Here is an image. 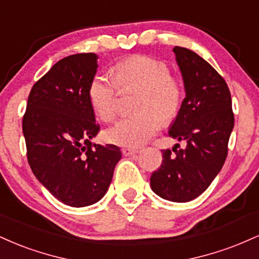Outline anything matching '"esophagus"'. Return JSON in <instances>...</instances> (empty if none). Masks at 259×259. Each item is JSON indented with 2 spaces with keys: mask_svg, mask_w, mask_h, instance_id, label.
I'll list each match as a JSON object with an SVG mask.
<instances>
[{
  "mask_svg": "<svg viewBox=\"0 0 259 259\" xmlns=\"http://www.w3.org/2000/svg\"><path fill=\"white\" fill-rule=\"evenodd\" d=\"M121 152H123V154H125V156H133V154L139 153L140 150H135V148L124 147V148H121Z\"/></svg>",
  "mask_w": 259,
  "mask_h": 259,
  "instance_id": "1",
  "label": "esophagus"
}]
</instances>
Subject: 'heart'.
Wrapping results in <instances>:
<instances>
[{
    "label": "heart",
    "instance_id": "1",
    "mask_svg": "<svg viewBox=\"0 0 259 259\" xmlns=\"http://www.w3.org/2000/svg\"><path fill=\"white\" fill-rule=\"evenodd\" d=\"M121 92L139 90L135 105L138 114L126 117L106 130L105 138L113 145L138 148L159 130L160 123L169 125L183 108L184 84L170 73L169 65L146 55H133L113 67V79L105 74L95 75L89 85L92 109L102 121H112L117 114Z\"/></svg>",
    "mask_w": 259,
    "mask_h": 259
}]
</instances>
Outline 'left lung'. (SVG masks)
Here are the masks:
<instances>
[{"label":"left lung","instance_id":"8db88e82","mask_svg":"<svg viewBox=\"0 0 259 259\" xmlns=\"http://www.w3.org/2000/svg\"><path fill=\"white\" fill-rule=\"evenodd\" d=\"M186 97L169 136L186 141L163 150V162L151 175L157 195L173 202H187L206 191L228 156L234 127L231 96L225 80L197 53L175 46Z\"/></svg>","mask_w":259,"mask_h":259}]
</instances>
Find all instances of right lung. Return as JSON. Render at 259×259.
<instances>
[{
    "label": "right lung",
    "mask_w": 259,
    "mask_h": 259,
    "mask_svg": "<svg viewBox=\"0 0 259 259\" xmlns=\"http://www.w3.org/2000/svg\"><path fill=\"white\" fill-rule=\"evenodd\" d=\"M97 55L58 61L31 88L23 115L26 157L32 173L57 200L85 207L105 196L121 152L92 145L100 132L89 100Z\"/></svg>",
    "instance_id": "obj_1"
}]
</instances>
